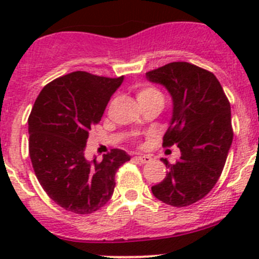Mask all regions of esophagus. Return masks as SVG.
<instances>
[{"mask_svg":"<svg viewBox=\"0 0 259 259\" xmlns=\"http://www.w3.org/2000/svg\"><path fill=\"white\" fill-rule=\"evenodd\" d=\"M137 160L140 161L142 164H145V163H150L153 159H151V156H149V155H139V156H137Z\"/></svg>","mask_w":259,"mask_h":259,"instance_id":"esophagus-1","label":"esophagus"}]
</instances>
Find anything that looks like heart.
Here are the masks:
<instances>
[{"instance_id": "obj_1", "label": "heart", "mask_w": 259, "mask_h": 259, "mask_svg": "<svg viewBox=\"0 0 259 259\" xmlns=\"http://www.w3.org/2000/svg\"><path fill=\"white\" fill-rule=\"evenodd\" d=\"M156 98H163L160 91L150 85H140L137 88V99L140 104H144L146 101L153 100Z\"/></svg>"}]
</instances>
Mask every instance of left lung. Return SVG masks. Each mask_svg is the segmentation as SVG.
<instances>
[{"label": "left lung", "mask_w": 259, "mask_h": 259, "mask_svg": "<svg viewBox=\"0 0 259 259\" xmlns=\"http://www.w3.org/2000/svg\"><path fill=\"white\" fill-rule=\"evenodd\" d=\"M173 99V116L163 146L177 144L180 159L170 164L163 182L151 187L154 197L173 207L204 198L221 177L233 140L231 104L213 72L189 62H170L146 72Z\"/></svg>", "instance_id": "obj_1"}]
</instances>
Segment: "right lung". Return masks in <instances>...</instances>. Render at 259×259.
Here are the masks:
<instances>
[{
  "mask_svg": "<svg viewBox=\"0 0 259 259\" xmlns=\"http://www.w3.org/2000/svg\"><path fill=\"white\" fill-rule=\"evenodd\" d=\"M124 77L75 71L41 90L28 116V153L46 194L67 211L90 214L109 202L115 173L130 160L111 149L101 161L83 155L89 133L99 124L111 95Z\"/></svg>",
  "mask_w": 259,
  "mask_h": 259,
  "instance_id": "add662e5",
  "label": "right lung"
}]
</instances>
